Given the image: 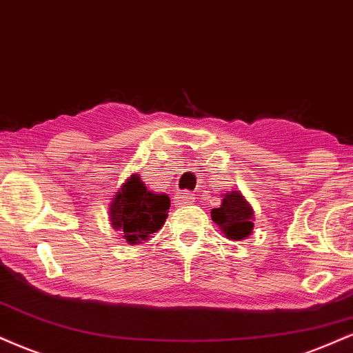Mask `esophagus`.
I'll use <instances>...</instances> for the list:
<instances>
[{
    "label": "esophagus",
    "mask_w": 353,
    "mask_h": 353,
    "mask_svg": "<svg viewBox=\"0 0 353 353\" xmlns=\"http://www.w3.org/2000/svg\"><path fill=\"white\" fill-rule=\"evenodd\" d=\"M194 194L190 192H179L174 197V202H176V205H189V203L194 202Z\"/></svg>",
    "instance_id": "1"
}]
</instances>
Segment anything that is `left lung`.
Instances as JSON below:
<instances>
[{"label": "left lung", "mask_w": 353, "mask_h": 353, "mask_svg": "<svg viewBox=\"0 0 353 353\" xmlns=\"http://www.w3.org/2000/svg\"><path fill=\"white\" fill-rule=\"evenodd\" d=\"M210 217L228 240L241 241L248 239L254 227L253 207L240 190H225L220 207L212 209Z\"/></svg>", "instance_id": "obj_1"}]
</instances>
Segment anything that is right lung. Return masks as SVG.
<instances>
[{
	"label": "right lung",
	"instance_id": "1",
	"mask_svg": "<svg viewBox=\"0 0 353 353\" xmlns=\"http://www.w3.org/2000/svg\"><path fill=\"white\" fill-rule=\"evenodd\" d=\"M169 207L168 195L148 190L139 174H131L113 194L108 203V219L130 245H139L163 228Z\"/></svg>",
	"mask_w": 353,
	"mask_h": 353
}]
</instances>
